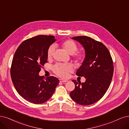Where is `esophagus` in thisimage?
I'll return each mask as SVG.
<instances>
[{"label":"esophagus","instance_id":"esophagus-1","mask_svg":"<svg viewBox=\"0 0 129 129\" xmlns=\"http://www.w3.org/2000/svg\"><path fill=\"white\" fill-rule=\"evenodd\" d=\"M59 81H60V82H63V83H64V82H68V80H63V79H60V80H59Z\"/></svg>","mask_w":129,"mask_h":129}]
</instances>
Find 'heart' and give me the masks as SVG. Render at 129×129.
<instances>
[{"label": "heart", "mask_w": 129, "mask_h": 129, "mask_svg": "<svg viewBox=\"0 0 129 129\" xmlns=\"http://www.w3.org/2000/svg\"><path fill=\"white\" fill-rule=\"evenodd\" d=\"M61 47L64 50L69 54L72 55L78 50V46L76 43L71 40H67L61 42ZM55 50V47L53 45L50 46L47 51V57L49 59L51 58L53 56ZM76 57L78 60H82L83 58V55L81 54L76 55ZM72 67L70 65H58L54 68V72L60 77L66 78L68 74L72 71Z\"/></svg>", "instance_id": "1"}]
</instances>
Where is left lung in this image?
<instances>
[{"mask_svg":"<svg viewBox=\"0 0 129 129\" xmlns=\"http://www.w3.org/2000/svg\"><path fill=\"white\" fill-rule=\"evenodd\" d=\"M72 39L79 42L85 50V58L76 74L83 77L81 83L72 80L75 89L70 93L73 101L81 105H89L101 99L110 85L114 68L111 55L102 42L87 36Z\"/></svg>","mask_w":129,"mask_h":129,"instance_id":"8db88e82","label":"left lung"}]
</instances>
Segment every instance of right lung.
Listing matches in <instances>:
<instances>
[{
	"label": "right lung",
	"instance_id": "1",
	"mask_svg": "<svg viewBox=\"0 0 129 129\" xmlns=\"http://www.w3.org/2000/svg\"><path fill=\"white\" fill-rule=\"evenodd\" d=\"M53 36L40 35L27 39L18 46L12 60L11 76L18 94L33 104L44 103L55 92L59 80L55 77L44 79L41 68L47 63V51L56 41Z\"/></svg>",
	"mask_w": 129,
	"mask_h": 129
}]
</instances>
